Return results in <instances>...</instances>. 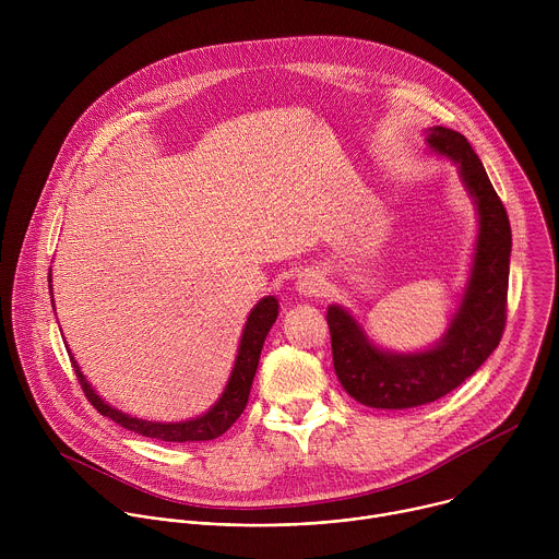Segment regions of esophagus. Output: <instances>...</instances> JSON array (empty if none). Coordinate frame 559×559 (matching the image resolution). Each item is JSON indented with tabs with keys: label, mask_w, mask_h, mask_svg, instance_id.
<instances>
[{
	"label": "esophagus",
	"mask_w": 559,
	"mask_h": 559,
	"mask_svg": "<svg viewBox=\"0 0 559 559\" xmlns=\"http://www.w3.org/2000/svg\"><path fill=\"white\" fill-rule=\"evenodd\" d=\"M294 287L300 296H321L325 292V278L316 270H305L298 274Z\"/></svg>",
	"instance_id": "34e87169"
}]
</instances>
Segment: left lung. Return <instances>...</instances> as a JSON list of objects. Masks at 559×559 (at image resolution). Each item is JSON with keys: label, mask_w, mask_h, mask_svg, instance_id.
Wrapping results in <instances>:
<instances>
[{"label": "left lung", "mask_w": 559, "mask_h": 559, "mask_svg": "<svg viewBox=\"0 0 559 559\" xmlns=\"http://www.w3.org/2000/svg\"><path fill=\"white\" fill-rule=\"evenodd\" d=\"M429 152L449 158L477 214L473 259L460 302L438 343L418 352L376 345L358 318L330 305L334 369L354 401L373 409H412L460 386L500 345L507 321L511 225L487 170L468 141L442 126L425 130Z\"/></svg>", "instance_id": "1"}]
</instances>
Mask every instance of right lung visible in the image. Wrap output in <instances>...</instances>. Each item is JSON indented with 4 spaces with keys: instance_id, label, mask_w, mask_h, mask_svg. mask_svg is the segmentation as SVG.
<instances>
[{
    "instance_id": "1",
    "label": "right lung",
    "mask_w": 559,
    "mask_h": 559,
    "mask_svg": "<svg viewBox=\"0 0 559 559\" xmlns=\"http://www.w3.org/2000/svg\"><path fill=\"white\" fill-rule=\"evenodd\" d=\"M50 276L52 274H48V283L52 281ZM48 287L52 289V285H48ZM276 316H278V300L274 296H265L252 307L248 321H246V328H243V334H241V341H238L234 367L229 371L223 393L218 395V401L205 414L190 418V420H181V423L143 420V418H134V416L123 414L121 409L108 405L104 397L95 391V386L88 382L82 367L76 365L70 349H68V354H70L74 373L84 386L86 397L102 416L115 420L117 425H121L128 431L145 436V438L164 440V442H203V440H214V438L223 436L236 423V418L243 414V409L248 405V397H250L252 382H254V373L259 367L261 349H263V343H265L272 325L276 323Z\"/></svg>"
}]
</instances>
